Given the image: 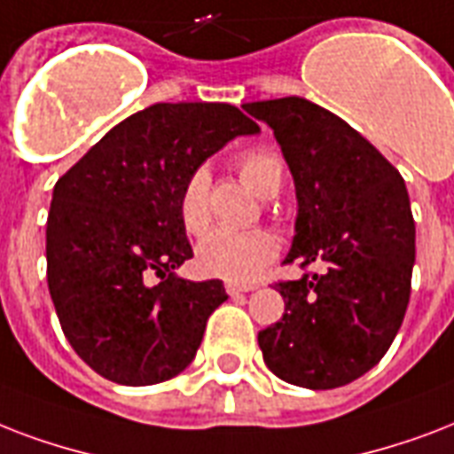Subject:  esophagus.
<instances>
[{
	"label": "esophagus",
	"instance_id": "obj_1",
	"mask_svg": "<svg viewBox=\"0 0 454 454\" xmlns=\"http://www.w3.org/2000/svg\"><path fill=\"white\" fill-rule=\"evenodd\" d=\"M224 289H227V294H230V296H239V294H246V291H253L255 289V286H251V284H248V286H241V284H224Z\"/></svg>",
	"mask_w": 454,
	"mask_h": 454
}]
</instances>
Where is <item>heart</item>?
Returning <instances> with one entry per match:
<instances>
[{"label":"heart","mask_w":454,"mask_h":454,"mask_svg":"<svg viewBox=\"0 0 454 454\" xmlns=\"http://www.w3.org/2000/svg\"><path fill=\"white\" fill-rule=\"evenodd\" d=\"M239 177L253 194L272 199L282 189L284 163L275 151L253 149L239 158ZM208 172L194 170L184 179L177 199V213L182 227L189 234H201L210 223ZM279 253V241L267 230H213L196 246V262L210 277H220L234 284H248L258 279Z\"/></svg>","instance_id":"1"}]
</instances>
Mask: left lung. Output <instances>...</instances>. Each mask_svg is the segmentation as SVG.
Masks as SVG:
<instances>
[{
	"instance_id": "left-lung-1",
	"label": "left lung",
	"mask_w": 454,
	"mask_h": 454,
	"mask_svg": "<svg viewBox=\"0 0 454 454\" xmlns=\"http://www.w3.org/2000/svg\"><path fill=\"white\" fill-rule=\"evenodd\" d=\"M294 175L296 237L284 262H325L277 282L284 315L258 333L286 384L339 388L370 372L398 333L412 289L414 220L400 172L332 111L301 97L253 101Z\"/></svg>"
}]
</instances>
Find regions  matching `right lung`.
Instances as JSON below:
<instances>
[{
	"label": "right lung",
	"mask_w": 454,
	"mask_h": 454,
	"mask_svg": "<svg viewBox=\"0 0 454 454\" xmlns=\"http://www.w3.org/2000/svg\"><path fill=\"white\" fill-rule=\"evenodd\" d=\"M230 104H153L101 137L63 177L47 217V282L66 339L97 374L151 386L187 370L220 279L189 282L179 223L184 179L234 137L255 135Z\"/></svg>",
	"instance_id": "obj_1"
}]
</instances>
